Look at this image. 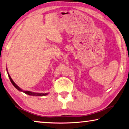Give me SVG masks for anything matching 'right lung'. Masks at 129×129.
Masks as SVG:
<instances>
[{"label":"right lung","mask_w":129,"mask_h":129,"mask_svg":"<svg viewBox=\"0 0 129 129\" xmlns=\"http://www.w3.org/2000/svg\"><path fill=\"white\" fill-rule=\"evenodd\" d=\"M7 74H8V76H9V77L10 78V81L12 82V84L14 85V87L16 88V89H17L18 91H22V92H23L25 93L26 94H28V95H33V96H45V95H46L48 94V93H35V92H31V91H23L22 90V89L20 88L18 86V85H17V84L16 83H14V82L13 81V80L12 79V78H11L10 76L9 75V73L7 72Z\"/></svg>","instance_id":"right-lung-1"}]
</instances>
